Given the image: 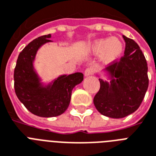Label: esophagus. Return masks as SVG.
Returning a JSON list of instances; mask_svg holds the SVG:
<instances>
[{
	"instance_id": "esophagus-1",
	"label": "esophagus",
	"mask_w": 156,
	"mask_h": 156,
	"mask_svg": "<svg viewBox=\"0 0 156 156\" xmlns=\"http://www.w3.org/2000/svg\"><path fill=\"white\" fill-rule=\"evenodd\" d=\"M95 73V68H93V67H88V68H87L85 69L84 74H85V76H90L94 74Z\"/></svg>"
}]
</instances>
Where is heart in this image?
Listing matches in <instances>:
<instances>
[{
	"label": "heart",
	"instance_id": "heart-1",
	"mask_svg": "<svg viewBox=\"0 0 156 156\" xmlns=\"http://www.w3.org/2000/svg\"><path fill=\"white\" fill-rule=\"evenodd\" d=\"M123 43L118 38L100 39L90 45V49L95 54H102V57L107 62H110L121 56L123 52Z\"/></svg>",
	"mask_w": 156,
	"mask_h": 156
}]
</instances>
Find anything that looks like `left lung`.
<instances>
[{
	"instance_id": "left-lung-1",
	"label": "left lung",
	"mask_w": 156,
	"mask_h": 156,
	"mask_svg": "<svg viewBox=\"0 0 156 156\" xmlns=\"http://www.w3.org/2000/svg\"><path fill=\"white\" fill-rule=\"evenodd\" d=\"M124 56L114 60L107 69L112 80L109 84L100 79V87L94 104L100 113L112 118H122L133 113L143 102L149 84L147 63L138 44L123 35Z\"/></svg>"
}]
</instances>
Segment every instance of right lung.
<instances>
[{
  "mask_svg": "<svg viewBox=\"0 0 156 156\" xmlns=\"http://www.w3.org/2000/svg\"><path fill=\"white\" fill-rule=\"evenodd\" d=\"M51 35H42L28 44L19 53L13 79L17 97L27 110L36 116L52 117L68 108L73 88L83 80V73L63 75L47 87H40V79L33 69L32 62L39 48L49 40Z\"/></svg>",
  "mask_w": 156,
  "mask_h": 156,
  "instance_id": "1",
  "label": "right lung"
}]
</instances>
